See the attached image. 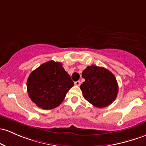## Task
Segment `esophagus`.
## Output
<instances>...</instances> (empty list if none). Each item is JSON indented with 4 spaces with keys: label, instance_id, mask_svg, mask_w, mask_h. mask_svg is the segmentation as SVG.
<instances>
[{
    "label": "esophagus",
    "instance_id": "obj_1",
    "mask_svg": "<svg viewBox=\"0 0 146 146\" xmlns=\"http://www.w3.org/2000/svg\"><path fill=\"white\" fill-rule=\"evenodd\" d=\"M80 84H81V82H80V81H76V82H75V85H76V86H80Z\"/></svg>",
    "mask_w": 146,
    "mask_h": 146
}]
</instances>
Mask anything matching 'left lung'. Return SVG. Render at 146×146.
Instances as JSON below:
<instances>
[{"label": "left lung", "mask_w": 146, "mask_h": 146, "mask_svg": "<svg viewBox=\"0 0 146 146\" xmlns=\"http://www.w3.org/2000/svg\"><path fill=\"white\" fill-rule=\"evenodd\" d=\"M82 76L85 81L80 85L84 98L94 106L102 108L110 105L116 98L118 86L116 78L106 68L89 66Z\"/></svg>", "instance_id": "1"}]
</instances>
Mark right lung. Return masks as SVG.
Returning a JSON list of instances; mask_svg holds the SVG:
<instances>
[{"instance_id": "right-lung-1", "label": "right lung", "mask_w": 146, "mask_h": 146, "mask_svg": "<svg viewBox=\"0 0 146 146\" xmlns=\"http://www.w3.org/2000/svg\"><path fill=\"white\" fill-rule=\"evenodd\" d=\"M74 85L60 62L51 60L33 70L27 80L30 98L43 110H51L63 102L67 92Z\"/></svg>"}]
</instances>
